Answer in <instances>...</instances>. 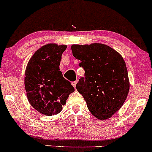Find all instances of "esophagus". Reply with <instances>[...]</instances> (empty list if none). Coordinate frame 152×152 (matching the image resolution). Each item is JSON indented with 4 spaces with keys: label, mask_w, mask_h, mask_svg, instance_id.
<instances>
[{
    "label": "esophagus",
    "mask_w": 152,
    "mask_h": 152,
    "mask_svg": "<svg viewBox=\"0 0 152 152\" xmlns=\"http://www.w3.org/2000/svg\"><path fill=\"white\" fill-rule=\"evenodd\" d=\"M77 82H78V80H76V81L73 82V83H72V85H73V87H74L75 88H76V85H77Z\"/></svg>",
    "instance_id": "1"
}]
</instances>
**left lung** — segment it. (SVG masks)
Returning <instances> with one entry per match:
<instances>
[{
	"label": "left lung",
	"instance_id": "8db88e82",
	"mask_svg": "<svg viewBox=\"0 0 152 152\" xmlns=\"http://www.w3.org/2000/svg\"><path fill=\"white\" fill-rule=\"evenodd\" d=\"M71 49L85 72V77L77 84V90L94 116L100 120L109 118L121 108L129 91L124 58L103 44H73Z\"/></svg>",
	"mask_w": 152,
	"mask_h": 152
}]
</instances>
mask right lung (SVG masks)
<instances>
[{
	"instance_id": "right-lung-1",
	"label": "right lung",
	"mask_w": 152,
	"mask_h": 152,
	"mask_svg": "<svg viewBox=\"0 0 152 152\" xmlns=\"http://www.w3.org/2000/svg\"><path fill=\"white\" fill-rule=\"evenodd\" d=\"M66 48V45L46 44L34 54L26 66L24 85L27 98L34 108L45 115L59 113L69 95L75 91L59 70Z\"/></svg>"
}]
</instances>
